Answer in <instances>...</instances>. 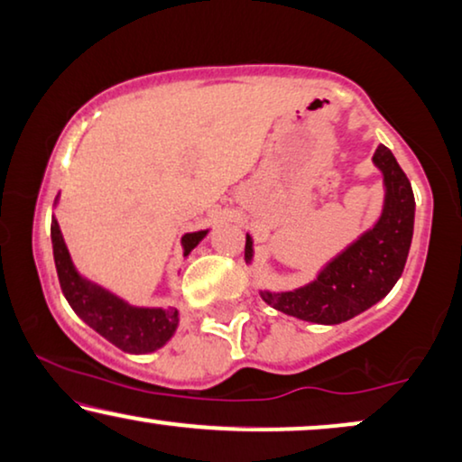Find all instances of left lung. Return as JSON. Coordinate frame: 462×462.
<instances>
[{
    "label": "left lung",
    "instance_id": "8db88e82",
    "mask_svg": "<svg viewBox=\"0 0 462 462\" xmlns=\"http://www.w3.org/2000/svg\"><path fill=\"white\" fill-rule=\"evenodd\" d=\"M372 160L384 180V205L376 224L325 263L317 279L304 287L260 291L268 306L302 321L337 325L361 315L395 287L414 235V192L389 147L378 145ZM245 260H254L249 235Z\"/></svg>",
    "mask_w": 462,
    "mask_h": 462
}]
</instances>
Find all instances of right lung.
<instances>
[{
    "mask_svg": "<svg viewBox=\"0 0 462 462\" xmlns=\"http://www.w3.org/2000/svg\"><path fill=\"white\" fill-rule=\"evenodd\" d=\"M59 202L54 200V205ZM208 230L188 232L183 235V257L189 255L196 245L207 236ZM54 266H57L59 282L63 289L65 300L73 312L82 321L109 340L114 346L131 355H145L162 348L173 337L180 325V310L177 309H143L133 306L120 295L107 291L106 287L97 285L82 276L73 266L69 251L60 235L59 221L52 217L51 226Z\"/></svg>",
    "mask_w": 462,
    "mask_h": 462,
    "instance_id": "1",
    "label": "right lung"
}]
</instances>
